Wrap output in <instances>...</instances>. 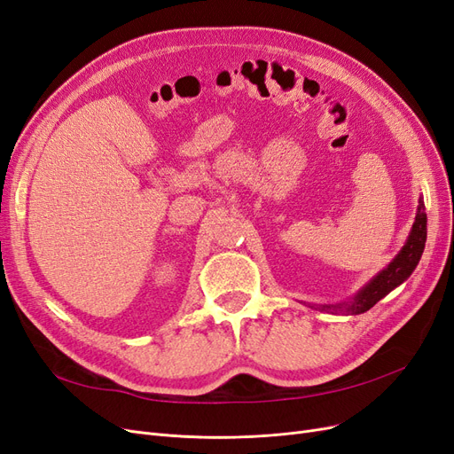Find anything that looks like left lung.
<instances>
[{"label": "left lung", "instance_id": "1", "mask_svg": "<svg viewBox=\"0 0 454 454\" xmlns=\"http://www.w3.org/2000/svg\"><path fill=\"white\" fill-rule=\"evenodd\" d=\"M425 242H427V212H425V202L420 199L410 239L400 249V254L393 259V262L373 278L349 304L321 306L319 309L346 311V314H355V316L364 314V311H368L373 304H378L385 294H388L395 287H398L403 279H408L411 276V272L419 264L420 255L425 252Z\"/></svg>", "mask_w": 454, "mask_h": 454}]
</instances>
